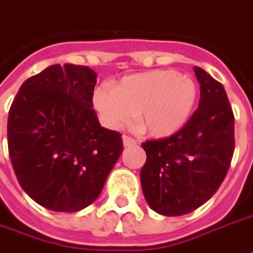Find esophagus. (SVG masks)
Masks as SVG:
<instances>
[{"label":"esophagus","instance_id":"1","mask_svg":"<svg viewBox=\"0 0 253 253\" xmlns=\"http://www.w3.org/2000/svg\"><path fill=\"white\" fill-rule=\"evenodd\" d=\"M137 144V141L134 138H131V137H128V135H123V145L125 146H132V145Z\"/></svg>","mask_w":253,"mask_h":253}]
</instances>
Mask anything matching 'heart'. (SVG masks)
<instances>
[{"mask_svg":"<svg viewBox=\"0 0 253 253\" xmlns=\"http://www.w3.org/2000/svg\"><path fill=\"white\" fill-rule=\"evenodd\" d=\"M197 94L192 79L172 70H155L123 78L114 90L97 89L93 104L111 128L130 126L138 115L139 131L167 138L186 126Z\"/></svg>","mask_w":253,"mask_h":253,"instance_id":"b5f03b06","label":"heart"}]
</instances>
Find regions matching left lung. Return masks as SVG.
I'll return each instance as SVG.
<instances>
[{"label":"left lung","instance_id":"obj_1","mask_svg":"<svg viewBox=\"0 0 253 253\" xmlns=\"http://www.w3.org/2000/svg\"><path fill=\"white\" fill-rule=\"evenodd\" d=\"M200 84L199 108L169 138L145 141L141 169L145 200L155 212L181 216L197 210L225 179L234 152V115L225 87L194 67Z\"/></svg>","mask_w":253,"mask_h":253}]
</instances>
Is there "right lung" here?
I'll return each mask as SVG.
<instances>
[{"instance_id":"1","label":"right lung","mask_w":253,"mask_h":253,"mask_svg":"<svg viewBox=\"0 0 253 253\" xmlns=\"http://www.w3.org/2000/svg\"><path fill=\"white\" fill-rule=\"evenodd\" d=\"M97 74L54 64L20 86L8 116L10 163L23 190L56 212L97 200L123 151L122 135L93 109Z\"/></svg>"}]
</instances>
